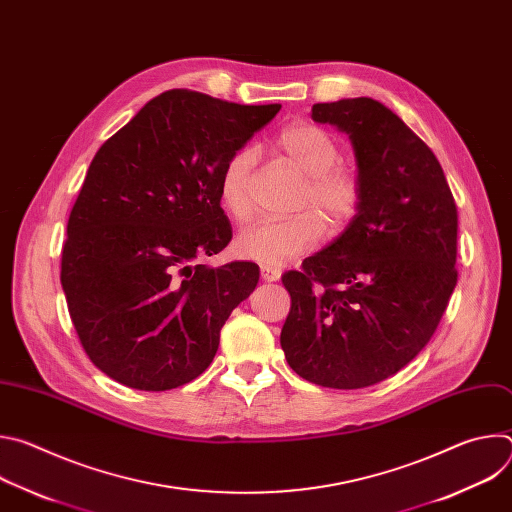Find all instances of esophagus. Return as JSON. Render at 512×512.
I'll return each mask as SVG.
<instances>
[{
    "instance_id": "1",
    "label": "esophagus",
    "mask_w": 512,
    "mask_h": 512,
    "mask_svg": "<svg viewBox=\"0 0 512 512\" xmlns=\"http://www.w3.org/2000/svg\"><path fill=\"white\" fill-rule=\"evenodd\" d=\"M281 277V269L273 265H261V279L263 281H277Z\"/></svg>"
}]
</instances>
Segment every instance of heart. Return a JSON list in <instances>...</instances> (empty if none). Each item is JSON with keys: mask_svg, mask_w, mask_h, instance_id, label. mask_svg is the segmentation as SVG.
<instances>
[{"mask_svg": "<svg viewBox=\"0 0 512 512\" xmlns=\"http://www.w3.org/2000/svg\"><path fill=\"white\" fill-rule=\"evenodd\" d=\"M277 148L304 174L296 208H308L281 221H261L239 233L241 257L263 265H285L314 251L330 233H342L362 200V178L354 164L340 160V143L324 127L294 121L277 135ZM255 152L241 148L229 156L218 178V196L235 221L253 214L249 194Z\"/></svg>", "mask_w": 512, "mask_h": 512, "instance_id": "1", "label": "heart"}]
</instances>
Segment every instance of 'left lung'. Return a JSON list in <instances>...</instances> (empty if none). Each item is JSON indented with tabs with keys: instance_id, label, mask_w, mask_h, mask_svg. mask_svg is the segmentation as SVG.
I'll return each instance as SVG.
<instances>
[{
	"instance_id": "obj_1",
	"label": "left lung",
	"mask_w": 512,
	"mask_h": 512,
	"mask_svg": "<svg viewBox=\"0 0 512 512\" xmlns=\"http://www.w3.org/2000/svg\"><path fill=\"white\" fill-rule=\"evenodd\" d=\"M312 119L348 133L362 200L334 243L281 277V348L302 379L362 389L401 371L440 324L458 283V208L435 154L383 103H316Z\"/></svg>"
}]
</instances>
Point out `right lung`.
I'll use <instances>...</instances> for the list:
<instances>
[{"mask_svg":"<svg viewBox=\"0 0 512 512\" xmlns=\"http://www.w3.org/2000/svg\"><path fill=\"white\" fill-rule=\"evenodd\" d=\"M279 109L172 89L95 154L68 216L60 283L107 377L168 391L208 369L221 328L259 281L255 263L196 265L233 237L218 178Z\"/></svg>","mask_w":512,"mask_h":512,"instance_id":"obj_1","label":"right lung"}]
</instances>
